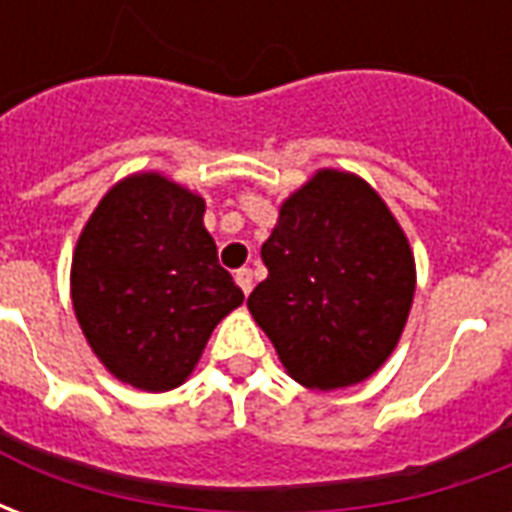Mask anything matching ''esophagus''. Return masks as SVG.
Segmentation results:
<instances>
[{"label": "esophagus", "mask_w": 512, "mask_h": 512, "mask_svg": "<svg viewBox=\"0 0 512 512\" xmlns=\"http://www.w3.org/2000/svg\"><path fill=\"white\" fill-rule=\"evenodd\" d=\"M235 282H238V288L244 290V293H249L252 285H255V279H252V268H238V271H235Z\"/></svg>", "instance_id": "1"}]
</instances>
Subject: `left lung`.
Returning <instances> with one entry per match:
<instances>
[{"mask_svg": "<svg viewBox=\"0 0 512 512\" xmlns=\"http://www.w3.org/2000/svg\"><path fill=\"white\" fill-rule=\"evenodd\" d=\"M260 257L268 277L246 307L299 384L354 386L395 351L417 271L406 233L370 183L318 169L282 202Z\"/></svg>", "mask_w": 512, "mask_h": 512, "instance_id": "obj_1", "label": "left lung"}]
</instances>
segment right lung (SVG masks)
Listing matches in <instances>:
<instances>
[{"mask_svg":"<svg viewBox=\"0 0 512 512\" xmlns=\"http://www.w3.org/2000/svg\"><path fill=\"white\" fill-rule=\"evenodd\" d=\"M205 200L158 172L106 191L73 252L71 299L93 354L123 384L167 392L244 293L219 266Z\"/></svg>","mask_w":512,"mask_h":512,"instance_id":"right-lung-1","label":"right lung"}]
</instances>
